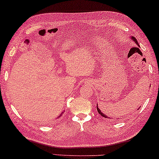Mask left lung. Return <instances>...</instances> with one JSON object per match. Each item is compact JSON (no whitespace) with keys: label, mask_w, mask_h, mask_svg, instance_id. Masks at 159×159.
I'll list each match as a JSON object with an SVG mask.
<instances>
[{"label":"left lung","mask_w":159,"mask_h":159,"mask_svg":"<svg viewBox=\"0 0 159 159\" xmlns=\"http://www.w3.org/2000/svg\"><path fill=\"white\" fill-rule=\"evenodd\" d=\"M130 38L131 39V40H132L133 42H135V43L136 44H137V45H138V47H140V45H139V44H138V43L137 40H136V38H135V37H133V36H130ZM96 107H97V110H98V113L100 114V115H101L102 116H103V117L106 118V119H113V118H111L110 116V117H109V116H108L107 115H105V114H104L103 112H101V110H100L99 108H98V104H97V106H96ZM140 107H139L138 110L140 109Z\"/></svg>","instance_id":"obj_1"}]
</instances>
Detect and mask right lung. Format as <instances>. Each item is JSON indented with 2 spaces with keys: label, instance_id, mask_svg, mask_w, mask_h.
<instances>
[{
  "label": "right lung",
  "instance_id": "1",
  "mask_svg": "<svg viewBox=\"0 0 159 159\" xmlns=\"http://www.w3.org/2000/svg\"><path fill=\"white\" fill-rule=\"evenodd\" d=\"M61 113H63V112H61ZM61 115H60L59 116H58V118H57V119H58V118H60V117H61Z\"/></svg>",
  "mask_w": 159,
  "mask_h": 159
}]
</instances>
